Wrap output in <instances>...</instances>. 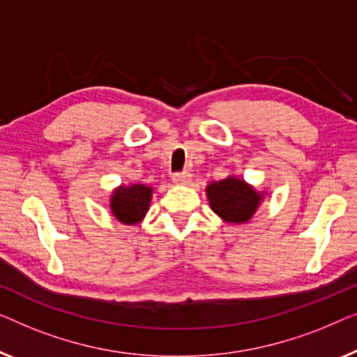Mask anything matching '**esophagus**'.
<instances>
[{
  "instance_id": "34e87169",
  "label": "esophagus",
  "mask_w": 357,
  "mask_h": 357,
  "mask_svg": "<svg viewBox=\"0 0 357 357\" xmlns=\"http://www.w3.org/2000/svg\"><path fill=\"white\" fill-rule=\"evenodd\" d=\"M173 181L176 184H188L190 181V173L189 172H178L173 174Z\"/></svg>"
}]
</instances>
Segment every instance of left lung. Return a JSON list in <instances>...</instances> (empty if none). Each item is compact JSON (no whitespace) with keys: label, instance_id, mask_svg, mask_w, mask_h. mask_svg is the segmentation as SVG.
Listing matches in <instances>:
<instances>
[{"label":"left lung","instance_id":"left-lung-1","mask_svg":"<svg viewBox=\"0 0 357 357\" xmlns=\"http://www.w3.org/2000/svg\"><path fill=\"white\" fill-rule=\"evenodd\" d=\"M207 195L213 212L229 223H244L250 220L260 202V195L243 179L227 178L212 183Z\"/></svg>","mask_w":357,"mask_h":357}]
</instances>
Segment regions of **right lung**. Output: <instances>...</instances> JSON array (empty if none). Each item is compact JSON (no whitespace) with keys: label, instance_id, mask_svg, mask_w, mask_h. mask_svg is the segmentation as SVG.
Returning <instances> with one entry per match:
<instances>
[{"label":"right lung","instance_id":"add662e5","mask_svg":"<svg viewBox=\"0 0 357 357\" xmlns=\"http://www.w3.org/2000/svg\"><path fill=\"white\" fill-rule=\"evenodd\" d=\"M152 189L142 184L119 188L112 197V212L119 222L134 225L147 213Z\"/></svg>","mask_w":357,"mask_h":357}]
</instances>
